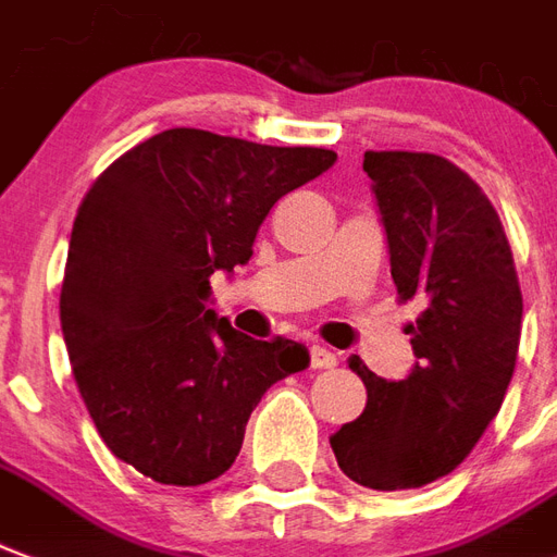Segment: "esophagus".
Wrapping results in <instances>:
<instances>
[{
    "label": "esophagus",
    "instance_id": "esophagus-1",
    "mask_svg": "<svg viewBox=\"0 0 557 557\" xmlns=\"http://www.w3.org/2000/svg\"><path fill=\"white\" fill-rule=\"evenodd\" d=\"M310 362H312V369H333L336 366V354L327 351V348H321V345H312V351H310Z\"/></svg>",
    "mask_w": 557,
    "mask_h": 557
}]
</instances>
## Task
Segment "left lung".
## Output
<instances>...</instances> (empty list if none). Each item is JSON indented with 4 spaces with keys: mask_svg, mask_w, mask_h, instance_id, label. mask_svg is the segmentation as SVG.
<instances>
[{
    "mask_svg": "<svg viewBox=\"0 0 557 557\" xmlns=\"http://www.w3.org/2000/svg\"><path fill=\"white\" fill-rule=\"evenodd\" d=\"M401 300L425 304L416 366L383 381L354 357L366 410L331 436L345 475L372 490H413L448 475L496 419L520 351L522 295L487 195L434 152H366Z\"/></svg>",
    "mask_w": 557,
    "mask_h": 557,
    "instance_id": "1",
    "label": "left lung"
}]
</instances>
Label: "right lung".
<instances>
[{
    "label": "right lung",
    "instance_id": "add662e5",
    "mask_svg": "<svg viewBox=\"0 0 557 557\" xmlns=\"http://www.w3.org/2000/svg\"><path fill=\"white\" fill-rule=\"evenodd\" d=\"M336 152L203 129L152 135L90 185L70 236L61 333L111 455L197 487L236 463L247 419L304 372L292 339H250L212 310L209 277L253 257L271 206Z\"/></svg>",
    "mask_w": 557,
    "mask_h": 557
}]
</instances>
